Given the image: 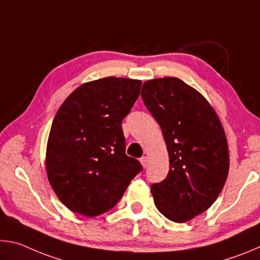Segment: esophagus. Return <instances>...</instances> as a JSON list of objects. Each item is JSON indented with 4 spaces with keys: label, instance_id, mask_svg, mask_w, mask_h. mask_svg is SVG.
Segmentation results:
<instances>
[{
    "label": "esophagus",
    "instance_id": "obj_1",
    "mask_svg": "<svg viewBox=\"0 0 260 260\" xmlns=\"http://www.w3.org/2000/svg\"><path fill=\"white\" fill-rule=\"evenodd\" d=\"M140 161H141V164H142L143 167H147L148 166V158L146 156L141 157L140 158Z\"/></svg>",
    "mask_w": 260,
    "mask_h": 260
}]
</instances>
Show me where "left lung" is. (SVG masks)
I'll return each instance as SVG.
<instances>
[{
	"label": "left lung",
	"mask_w": 260,
	"mask_h": 260,
	"mask_svg": "<svg viewBox=\"0 0 260 260\" xmlns=\"http://www.w3.org/2000/svg\"><path fill=\"white\" fill-rule=\"evenodd\" d=\"M141 96L160 126L170 156L167 177L151 184L155 204L167 219L188 221L214 203L226 182L225 132L208 101L178 78L144 82Z\"/></svg>",
	"instance_id": "obj_1"
}]
</instances>
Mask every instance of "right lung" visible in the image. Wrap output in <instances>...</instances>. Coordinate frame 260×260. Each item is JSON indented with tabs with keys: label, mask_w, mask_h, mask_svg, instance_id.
Returning a JSON list of instances; mask_svg holds the SVG:
<instances>
[{
	"label": "right lung",
	"mask_w": 260,
	"mask_h": 260,
	"mask_svg": "<svg viewBox=\"0 0 260 260\" xmlns=\"http://www.w3.org/2000/svg\"><path fill=\"white\" fill-rule=\"evenodd\" d=\"M141 85L116 77L83 83L57 111L47 144V174L73 212L96 217L111 210L142 171L138 159L126 155L121 127Z\"/></svg>",
	"instance_id": "1"
}]
</instances>
